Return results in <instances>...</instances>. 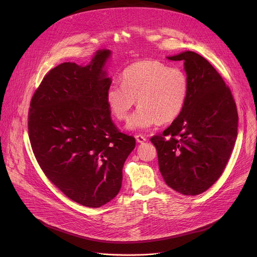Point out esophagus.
I'll return each instance as SVG.
<instances>
[{"label":"esophagus","mask_w":257,"mask_h":257,"mask_svg":"<svg viewBox=\"0 0 257 257\" xmlns=\"http://www.w3.org/2000/svg\"><path fill=\"white\" fill-rule=\"evenodd\" d=\"M136 139H137V142L138 143H140V144H143V143H145L147 140H146V138L145 137H143V136H141V134H139V136H137L136 137Z\"/></svg>","instance_id":"1"}]
</instances>
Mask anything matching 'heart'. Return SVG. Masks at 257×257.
<instances>
[{
	"instance_id": "obj_1",
	"label": "heart",
	"mask_w": 257,
	"mask_h": 257,
	"mask_svg": "<svg viewBox=\"0 0 257 257\" xmlns=\"http://www.w3.org/2000/svg\"><path fill=\"white\" fill-rule=\"evenodd\" d=\"M190 84L179 67L152 59L129 65L121 75V84L112 82L106 89V103L111 114L125 120L131 108L139 103L127 128L144 130L159 121L169 123L177 118L186 104Z\"/></svg>"
}]
</instances>
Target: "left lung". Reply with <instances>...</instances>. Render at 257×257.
<instances>
[{"label":"left lung","mask_w":257,"mask_h":257,"mask_svg":"<svg viewBox=\"0 0 257 257\" xmlns=\"http://www.w3.org/2000/svg\"><path fill=\"white\" fill-rule=\"evenodd\" d=\"M168 59L184 62L190 91L180 115L151 142L166 183L182 195L196 196L220 178L232 153L236 105L230 89L204 57L185 51Z\"/></svg>","instance_id":"1"}]
</instances>
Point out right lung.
<instances>
[{"mask_svg":"<svg viewBox=\"0 0 257 257\" xmlns=\"http://www.w3.org/2000/svg\"><path fill=\"white\" fill-rule=\"evenodd\" d=\"M110 56L103 49L86 65L54 67L30 104L29 139L38 165L66 197L86 207H100L118 194L124 164L136 148V139L112 123L106 103Z\"/></svg>","mask_w":257,"mask_h":257,"instance_id":"obj_1","label":"right lung"}]
</instances>
